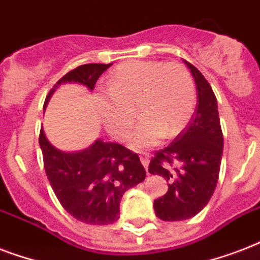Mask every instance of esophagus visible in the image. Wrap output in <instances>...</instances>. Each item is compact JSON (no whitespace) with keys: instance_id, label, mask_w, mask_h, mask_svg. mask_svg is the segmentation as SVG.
<instances>
[{"instance_id":"1","label":"esophagus","mask_w":260,"mask_h":260,"mask_svg":"<svg viewBox=\"0 0 260 260\" xmlns=\"http://www.w3.org/2000/svg\"><path fill=\"white\" fill-rule=\"evenodd\" d=\"M140 162H142V165L146 167L147 170L148 169V163H150V156L148 155H143V156H140Z\"/></svg>"}]
</instances>
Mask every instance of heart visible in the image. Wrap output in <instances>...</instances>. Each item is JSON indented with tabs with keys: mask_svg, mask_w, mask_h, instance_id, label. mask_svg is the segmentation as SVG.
<instances>
[{
	"mask_svg": "<svg viewBox=\"0 0 260 260\" xmlns=\"http://www.w3.org/2000/svg\"><path fill=\"white\" fill-rule=\"evenodd\" d=\"M97 106L106 129L118 140L129 136L136 106L143 121L129 146L146 151L162 138L181 134L194 112L196 86L187 69L179 63L131 60L110 73L106 93L97 95Z\"/></svg>",
	"mask_w": 260,
	"mask_h": 260,
	"instance_id": "obj_1",
	"label": "heart"
}]
</instances>
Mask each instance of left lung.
<instances>
[{
    "label": "left lung",
    "instance_id": "left-lung-1",
    "mask_svg": "<svg viewBox=\"0 0 260 260\" xmlns=\"http://www.w3.org/2000/svg\"><path fill=\"white\" fill-rule=\"evenodd\" d=\"M185 64L197 86L196 112L170 146L155 154L148 167L151 174L169 182L167 193L154 201L155 214L163 221H181L200 213L213 196L221 165L224 139L217 100L200 70L186 60Z\"/></svg>",
    "mask_w": 260,
    "mask_h": 260
}]
</instances>
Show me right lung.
<instances>
[{
	"label": "right lung",
	"mask_w": 260,
	"mask_h": 260,
	"mask_svg": "<svg viewBox=\"0 0 260 260\" xmlns=\"http://www.w3.org/2000/svg\"><path fill=\"white\" fill-rule=\"evenodd\" d=\"M110 66L112 63H89L69 71L50 90L44 108L59 85L74 82L93 90L97 79ZM39 144L55 196L78 221L93 225L117 221L122 194L146 178L138 154L118 143L97 139L86 150L64 152L55 148L40 129Z\"/></svg>",
	"instance_id": "add662e5"
}]
</instances>
